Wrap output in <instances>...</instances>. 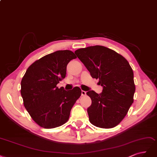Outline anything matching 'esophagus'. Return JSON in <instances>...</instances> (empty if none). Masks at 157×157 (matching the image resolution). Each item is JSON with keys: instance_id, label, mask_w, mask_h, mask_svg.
Instances as JSON below:
<instances>
[{"instance_id": "34e87169", "label": "esophagus", "mask_w": 157, "mask_h": 157, "mask_svg": "<svg viewBox=\"0 0 157 157\" xmlns=\"http://www.w3.org/2000/svg\"><path fill=\"white\" fill-rule=\"evenodd\" d=\"M86 95V92L85 90H82V96H85Z\"/></svg>"}]
</instances>
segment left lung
Listing matches in <instances>:
<instances>
[{
    "instance_id": "obj_1",
    "label": "left lung",
    "mask_w": 157,
    "mask_h": 157,
    "mask_svg": "<svg viewBox=\"0 0 157 157\" xmlns=\"http://www.w3.org/2000/svg\"><path fill=\"white\" fill-rule=\"evenodd\" d=\"M75 53L103 87L100 94L94 90L87 93L92 100L87 109L90 123L99 128L115 127L134 102L136 87L132 68L122 55L102 45L81 48Z\"/></svg>"
}]
</instances>
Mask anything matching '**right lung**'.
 Masks as SVG:
<instances>
[{
    "label": "right lung",
    "instance_id": "add662e5",
    "mask_svg": "<svg viewBox=\"0 0 157 157\" xmlns=\"http://www.w3.org/2000/svg\"><path fill=\"white\" fill-rule=\"evenodd\" d=\"M75 58L70 50L55 52L34 62L23 75L21 94L24 106L41 127L53 128L67 123L82 94L78 87L69 91L57 87L66 77L68 63Z\"/></svg>",
    "mask_w": 157,
    "mask_h": 157
}]
</instances>
